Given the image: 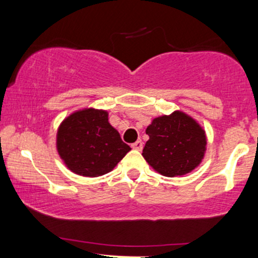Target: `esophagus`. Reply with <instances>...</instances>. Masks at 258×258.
<instances>
[{
    "mask_svg": "<svg viewBox=\"0 0 258 258\" xmlns=\"http://www.w3.org/2000/svg\"><path fill=\"white\" fill-rule=\"evenodd\" d=\"M131 147L136 150H142V149H143V142H142L141 139H138V141L136 142V143H133Z\"/></svg>",
    "mask_w": 258,
    "mask_h": 258,
    "instance_id": "esophagus-1",
    "label": "esophagus"
}]
</instances>
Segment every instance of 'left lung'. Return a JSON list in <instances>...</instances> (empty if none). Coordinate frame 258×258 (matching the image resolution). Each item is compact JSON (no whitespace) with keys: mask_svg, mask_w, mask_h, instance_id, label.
I'll return each mask as SVG.
<instances>
[{"mask_svg":"<svg viewBox=\"0 0 258 258\" xmlns=\"http://www.w3.org/2000/svg\"><path fill=\"white\" fill-rule=\"evenodd\" d=\"M146 133L149 141L142 155L162 176H183L203 161L206 152L205 131L183 111L155 117Z\"/></svg>","mask_w":258,"mask_h":258,"instance_id":"1","label":"left lung"}]
</instances>
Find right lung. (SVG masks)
Returning a JSON list of instances; mask_svg holds the SVG:
<instances>
[{"mask_svg": "<svg viewBox=\"0 0 258 258\" xmlns=\"http://www.w3.org/2000/svg\"><path fill=\"white\" fill-rule=\"evenodd\" d=\"M57 150L65 166L85 177L110 172L131 148L108 121V111L82 109L64 119L57 132Z\"/></svg>", "mask_w": 258, "mask_h": 258, "instance_id": "add662e5", "label": "right lung"}]
</instances>
